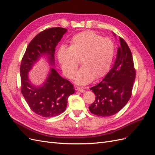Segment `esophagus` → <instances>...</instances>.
I'll use <instances>...</instances> for the list:
<instances>
[{"label": "esophagus", "mask_w": 155, "mask_h": 155, "mask_svg": "<svg viewBox=\"0 0 155 155\" xmlns=\"http://www.w3.org/2000/svg\"><path fill=\"white\" fill-rule=\"evenodd\" d=\"M77 90L78 91H79V92H85V90H84V89H83L82 88H81V87H77Z\"/></svg>", "instance_id": "esophagus-1"}]
</instances>
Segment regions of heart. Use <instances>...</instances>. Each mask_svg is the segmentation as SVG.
Wrapping results in <instances>:
<instances>
[{
  "instance_id": "heart-1",
  "label": "heart",
  "mask_w": 155,
  "mask_h": 155,
  "mask_svg": "<svg viewBox=\"0 0 155 155\" xmlns=\"http://www.w3.org/2000/svg\"><path fill=\"white\" fill-rule=\"evenodd\" d=\"M114 52L115 46L111 39L101 37L92 31H85L74 35L68 48L61 47L58 58L63 73L69 79L74 77L81 61L82 67L77 73L76 82L84 85L94 77L101 78L108 73Z\"/></svg>"
}]
</instances>
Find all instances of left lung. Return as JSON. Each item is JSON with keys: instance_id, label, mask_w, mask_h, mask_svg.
Instances as JSON below:
<instances>
[{"instance_id": "8db88e82", "label": "left lung", "mask_w": 155, "mask_h": 155, "mask_svg": "<svg viewBox=\"0 0 155 155\" xmlns=\"http://www.w3.org/2000/svg\"><path fill=\"white\" fill-rule=\"evenodd\" d=\"M116 61L106 76L97 85L90 88L96 96L90 111L99 117H110L124 107L132 96L136 78L132 54L128 45L119 38Z\"/></svg>"}]
</instances>
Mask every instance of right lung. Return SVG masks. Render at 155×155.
Wrapping results in <instances>:
<instances>
[{
  "mask_svg": "<svg viewBox=\"0 0 155 155\" xmlns=\"http://www.w3.org/2000/svg\"><path fill=\"white\" fill-rule=\"evenodd\" d=\"M66 31L62 27H52L39 33L29 44L21 59V94L30 109L43 117H54L64 112L68 97L74 92V86L51 67L43 86L35 87L29 80L28 72L44 54L48 56L50 65H54L55 48Z\"/></svg>",
  "mask_w": 155,
  "mask_h": 155,
  "instance_id": "1",
  "label": "right lung"
}]
</instances>
